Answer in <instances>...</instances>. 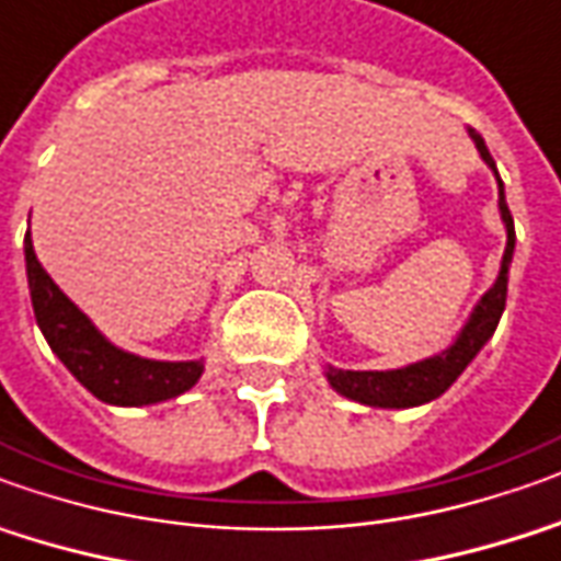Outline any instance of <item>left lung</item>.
Here are the masks:
<instances>
[{
    "mask_svg": "<svg viewBox=\"0 0 561 561\" xmlns=\"http://www.w3.org/2000/svg\"><path fill=\"white\" fill-rule=\"evenodd\" d=\"M470 137L480 149L482 161L494 170V158L485 149L477 130H470ZM497 176V170H494ZM497 207H501V219H504V229H507V250L501 259V272L492 289L482 296L473 314L465 323V330L458 332V339L451 342L446 351H439L434 357L419 363H409L403 369H388V373H354V369H335L327 366V381H330L335 391L347 397V400H357L363 405H378V409H409V405H421L436 400L439 393H446L451 388V381L461 376L467 369V363L480 354V347L489 342L497 330V320L504 314V305H507V274L510 262H513V247H516V231H513V216H510L507 198H504V183L497 176Z\"/></svg>",
    "mask_w": 561,
    "mask_h": 561,
    "instance_id": "8db88e82",
    "label": "left lung"
}]
</instances>
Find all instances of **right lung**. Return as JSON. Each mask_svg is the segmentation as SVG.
I'll return each instance as SVG.
<instances>
[{
	"mask_svg": "<svg viewBox=\"0 0 561 561\" xmlns=\"http://www.w3.org/2000/svg\"><path fill=\"white\" fill-rule=\"evenodd\" d=\"M23 256L38 330L60 363L96 400L112 405H149L195 388L204 360H146L115 347L42 268L30 231L23 241Z\"/></svg>",
	"mask_w": 561,
	"mask_h": 561,
	"instance_id": "obj_1",
	"label": "right lung"
}]
</instances>
